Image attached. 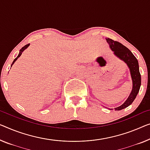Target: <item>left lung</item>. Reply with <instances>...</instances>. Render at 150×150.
Listing matches in <instances>:
<instances>
[{
  "instance_id": "obj_1",
  "label": "left lung",
  "mask_w": 150,
  "mask_h": 150,
  "mask_svg": "<svg viewBox=\"0 0 150 150\" xmlns=\"http://www.w3.org/2000/svg\"><path fill=\"white\" fill-rule=\"evenodd\" d=\"M106 41L110 45L111 50L113 51L114 54L120 59L122 60L125 63H127V66L130 69L131 78H132L133 89L129 98L121 106L115 108V110H120L127 108L133 103L139 91L141 86V75L139 69V63H138L137 59L133 54V53L121 43L108 38H106Z\"/></svg>"
}]
</instances>
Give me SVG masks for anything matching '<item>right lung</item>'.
<instances>
[{
    "instance_id": "1",
    "label": "right lung",
    "mask_w": 150,
    "mask_h": 150,
    "mask_svg": "<svg viewBox=\"0 0 150 150\" xmlns=\"http://www.w3.org/2000/svg\"><path fill=\"white\" fill-rule=\"evenodd\" d=\"M29 46H30V44H26V45H25V46H24L23 47V48H21V50H20V51H19V54H18L17 57L16 58H15V59H14V61H13V62L12 64H11V67H12L13 64H14V62L17 61V59H18V58H19V57H20V56L21 55V54H22V52H23V50H25V49H26L27 48H28V47Z\"/></svg>"
}]
</instances>
